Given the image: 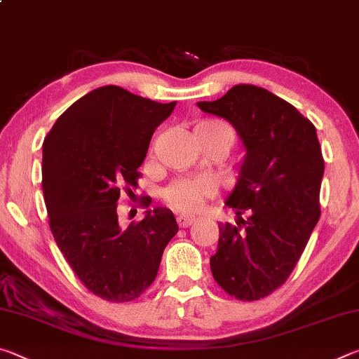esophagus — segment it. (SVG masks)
<instances>
[{
	"instance_id": "obj_1",
	"label": "esophagus",
	"mask_w": 359,
	"mask_h": 359,
	"mask_svg": "<svg viewBox=\"0 0 359 359\" xmlns=\"http://www.w3.org/2000/svg\"><path fill=\"white\" fill-rule=\"evenodd\" d=\"M194 220H196V218H194V217L179 215V217H177V224H179L180 228H188V226H191V224L194 223Z\"/></svg>"
}]
</instances>
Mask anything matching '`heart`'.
Here are the masks:
<instances>
[{
    "label": "heart",
    "instance_id": "obj_1",
    "mask_svg": "<svg viewBox=\"0 0 359 359\" xmlns=\"http://www.w3.org/2000/svg\"><path fill=\"white\" fill-rule=\"evenodd\" d=\"M196 136L203 141L223 144L226 150L234 142V131L222 120H204L196 125ZM215 194V184L209 179L175 180L163 191V199L169 208L177 212H198L205 199Z\"/></svg>",
    "mask_w": 359,
    "mask_h": 359
}]
</instances>
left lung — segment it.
<instances>
[{
	"instance_id": "obj_1",
	"label": "left lung",
	"mask_w": 359,
	"mask_h": 359,
	"mask_svg": "<svg viewBox=\"0 0 359 359\" xmlns=\"http://www.w3.org/2000/svg\"><path fill=\"white\" fill-rule=\"evenodd\" d=\"M198 107L234 126L245 160L228 208L236 224L220 223L215 282L241 301H258L287 282L320 218L325 160L309 118L274 93L239 83Z\"/></svg>"
}]
</instances>
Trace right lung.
Returning a JSON list of instances; mask_svg holds the SVG:
<instances>
[{"label": "right lung", "instance_id": "add662e5", "mask_svg": "<svg viewBox=\"0 0 359 359\" xmlns=\"http://www.w3.org/2000/svg\"><path fill=\"white\" fill-rule=\"evenodd\" d=\"M117 85L95 88L57 118L42 144L48 226L71 269L93 294L130 302L154 283L179 226L169 209L121 228L117 203L133 193L156 126L172 114Z\"/></svg>", "mask_w": 359, "mask_h": 359}]
</instances>
